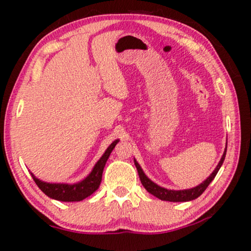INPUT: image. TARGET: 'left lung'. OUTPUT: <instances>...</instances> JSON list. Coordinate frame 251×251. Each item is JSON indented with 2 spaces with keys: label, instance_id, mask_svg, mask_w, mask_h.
I'll return each mask as SVG.
<instances>
[{
  "label": "left lung",
  "instance_id": "left-lung-1",
  "mask_svg": "<svg viewBox=\"0 0 251 251\" xmlns=\"http://www.w3.org/2000/svg\"><path fill=\"white\" fill-rule=\"evenodd\" d=\"M226 150H224L223 155H222L220 163L217 164L216 169L212 171V174L206 178L205 180L201 181L200 185L195 186V188L191 189H185V190H169L163 188V186H159L158 184H155L154 181H152L148 176L145 175V172L143 171V169L140 168L139 163L134 159V165L138 170V175H139L140 181H142L143 186L145 188L151 195L155 196L157 198L162 201H194L196 198H198L205 191V189L208 188L209 184L214 180V178L217 175V172L220 171L222 164H223L224 159H226Z\"/></svg>",
  "mask_w": 251,
  "mask_h": 251
}]
</instances>
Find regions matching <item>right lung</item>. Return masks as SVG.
I'll list each match as a JSON object with an SVG mask.
<instances>
[{"label":"right lung","instance_id":"right-lung-1","mask_svg":"<svg viewBox=\"0 0 251 251\" xmlns=\"http://www.w3.org/2000/svg\"><path fill=\"white\" fill-rule=\"evenodd\" d=\"M118 143H119V139L114 140L106 149V151L103 152L100 159L96 163V165L92 169V171L89 172L87 177L83 178L82 180L77 181V183H47V181H43L36 178L35 175H33L31 172L30 175L43 194L47 195L51 200L61 201H80L87 198L93 192H96L98 188H99L100 183H101L103 168H105L109 154L113 151V149L116 148Z\"/></svg>","mask_w":251,"mask_h":251}]
</instances>
